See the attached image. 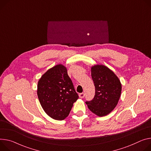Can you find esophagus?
I'll list each match as a JSON object with an SVG mask.
<instances>
[{
	"instance_id": "1",
	"label": "esophagus",
	"mask_w": 151,
	"mask_h": 151,
	"mask_svg": "<svg viewBox=\"0 0 151 151\" xmlns=\"http://www.w3.org/2000/svg\"><path fill=\"white\" fill-rule=\"evenodd\" d=\"M79 96L80 98H84V96H85V94L84 93H80L79 94Z\"/></svg>"
}]
</instances>
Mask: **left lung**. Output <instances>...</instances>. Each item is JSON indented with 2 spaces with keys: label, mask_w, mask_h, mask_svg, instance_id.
<instances>
[{
  "label": "left lung",
  "mask_w": 151,
  "mask_h": 151,
  "mask_svg": "<svg viewBox=\"0 0 151 151\" xmlns=\"http://www.w3.org/2000/svg\"><path fill=\"white\" fill-rule=\"evenodd\" d=\"M91 72L95 95L91 101L86 103L92 113L99 117L105 116L116 106L120 97L122 84L114 73L105 65H94Z\"/></svg>",
  "instance_id": "8db88e82"
}]
</instances>
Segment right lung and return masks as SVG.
Masks as SVG:
<instances>
[{"label":"right lung","mask_w":151,"mask_h":151,"mask_svg":"<svg viewBox=\"0 0 151 151\" xmlns=\"http://www.w3.org/2000/svg\"><path fill=\"white\" fill-rule=\"evenodd\" d=\"M37 95L43 109L51 118L63 120L79 98L66 67L58 64L49 69L38 82Z\"/></svg>","instance_id":"1"}]
</instances>
